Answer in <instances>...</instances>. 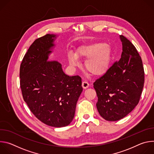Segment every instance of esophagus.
I'll return each mask as SVG.
<instances>
[{
  "label": "esophagus",
  "mask_w": 154,
  "mask_h": 154,
  "mask_svg": "<svg viewBox=\"0 0 154 154\" xmlns=\"http://www.w3.org/2000/svg\"><path fill=\"white\" fill-rule=\"evenodd\" d=\"M82 87L84 89H86V88H87L89 87L90 84H89L87 82H86V81H83V82H82Z\"/></svg>",
  "instance_id": "obj_1"
}]
</instances>
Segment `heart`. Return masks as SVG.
<instances>
[{"mask_svg": "<svg viewBox=\"0 0 154 154\" xmlns=\"http://www.w3.org/2000/svg\"><path fill=\"white\" fill-rule=\"evenodd\" d=\"M111 48L104 43L93 42L80 46L76 54L68 53V60L73 67L80 65L79 59H86L85 69L93 75L99 76L105 74L108 69L112 58Z\"/></svg>", "mask_w": 154, "mask_h": 154, "instance_id": "b5f03b06", "label": "heart"}]
</instances>
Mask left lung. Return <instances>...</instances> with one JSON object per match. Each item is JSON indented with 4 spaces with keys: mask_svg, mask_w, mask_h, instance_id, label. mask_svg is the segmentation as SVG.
I'll return each mask as SVG.
<instances>
[{
    "mask_svg": "<svg viewBox=\"0 0 154 154\" xmlns=\"http://www.w3.org/2000/svg\"><path fill=\"white\" fill-rule=\"evenodd\" d=\"M121 58L93 83L100 115L108 121L122 119L138 103L144 83L143 62L137 49L123 35Z\"/></svg>",
    "mask_w": 154,
    "mask_h": 154,
    "instance_id": "obj_1",
    "label": "left lung"
}]
</instances>
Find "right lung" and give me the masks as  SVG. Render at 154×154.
<instances>
[{
    "label": "right lung",
    "instance_id": "obj_1",
    "mask_svg": "<svg viewBox=\"0 0 154 154\" xmlns=\"http://www.w3.org/2000/svg\"><path fill=\"white\" fill-rule=\"evenodd\" d=\"M56 35L36 39L20 66V86L32 113L49 126L62 127L72 121L83 88L79 75L69 76L57 61H48Z\"/></svg>",
    "mask_w": 154,
    "mask_h": 154
}]
</instances>
